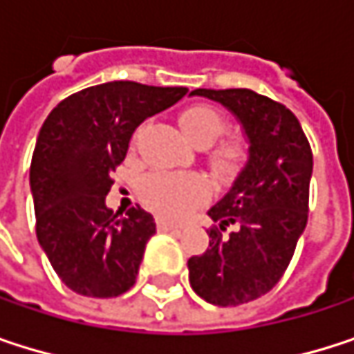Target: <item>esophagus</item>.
<instances>
[{
	"label": "esophagus",
	"instance_id": "1",
	"mask_svg": "<svg viewBox=\"0 0 354 354\" xmlns=\"http://www.w3.org/2000/svg\"><path fill=\"white\" fill-rule=\"evenodd\" d=\"M156 225H158V230H160V232H174V230H180V225H176V223H170V221H166V219H158V221H156Z\"/></svg>",
	"mask_w": 354,
	"mask_h": 354
}]
</instances>
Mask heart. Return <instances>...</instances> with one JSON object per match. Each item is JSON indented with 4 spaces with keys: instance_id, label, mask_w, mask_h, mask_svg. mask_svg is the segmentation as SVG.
I'll use <instances>...</instances> for the list:
<instances>
[{
    "instance_id": "b5f03b06",
    "label": "heart",
    "mask_w": 354,
    "mask_h": 354,
    "mask_svg": "<svg viewBox=\"0 0 354 354\" xmlns=\"http://www.w3.org/2000/svg\"><path fill=\"white\" fill-rule=\"evenodd\" d=\"M182 133L196 145H209L225 129V116L211 104H190L178 116ZM246 160V143L242 137L221 139L209 151V166L217 174L236 172ZM139 196L162 217L180 219L188 215L205 196L207 186L203 178L188 172L156 170L139 182Z\"/></svg>"
}]
</instances>
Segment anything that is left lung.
I'll return each mask as SVG.
<instances>
[{"label":"left lung","instance_id":"1","mask_svg":"<svg viewBox=\"0 0 354 354\" xmlns=\"http://www.w3.org/2000/svg\"><path fill=\"white\" fill-rule=\"evenodd\" d=\"M230 108L250 139V160L232 190L209 209L217 223L209 248L188 260L190 287L213 306L232 308L268 293L285 274L308 223L314 156L297 116L246 88L205 90ZM230 225L234 230L225 236Z\"/></svg>","mask_w":354,"mask_h":354}]
</instances>
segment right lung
<instances>
[{"label": "right lung", "instance_id": "1", "mask_svg": "<svg viewBox=\"0 0 354 354\" xmlns=\"http://www.w3.org/2000/svg\"><path fill=\"white\" fill-rule=\"evenodd\" d=\"M186 92L108 82L67 96L42 122L30 164L36 238L71 291L110 299L135 285L156 221L139 205L108 209L112 172L135 129Z\"/></svg>", "mask_w": 354, "mask_h": 354}]
</instances>
